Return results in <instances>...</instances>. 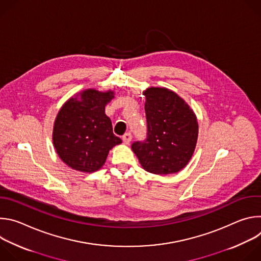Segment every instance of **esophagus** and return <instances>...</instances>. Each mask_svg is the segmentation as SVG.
<instances>
[{"instance_id":"1","label":"esophagus","mask_w":261,"mask_h":261,"mask_svg":"<svg viewBox=\"0 0 261 261\" xmlns=\"http://www.w3.org/2000/svg\"><path fill=\"white\" fill-rule=\"evenodd\" d=\"M131 139H132V134H131L130 132L124 134V136H123V141H124L126 144H129L130 141H131Z\"/></svg>"}]
</instances>
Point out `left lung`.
<instances>
[{
  "mask_svg": "<svg viewBox=\"0 0 261 261\" xmlns=\"http://www.w3.org/2000/svg\"><path fill=\"white\" fill-rule=\"evenodd\" d=\"M146 139L131 147L142 168L155 174L181 170L190 161L198 137L194 111L177 94L166 88L144 91Z\"/></svg>",
  "mask_w": 261,
  "mask_h": 261,
  "instance_id": "1",
  "label": "left lung"
}]
</instances>
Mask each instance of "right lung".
I'll return each instance as SVG.
<instances>
[{
    "mask_svg": "<svg viewBox=\"0 0 261 261\" xmlns=\"http://www.w3.org/2000/svg\"><path fill=\"white\" fill-rule=\"evenodd\" d=\"M114 97L110 90L88 89L61 107L54 125L53 142L61 160L72 169L97 171L111 148L122 143L105 115V105Z\"/></svg>",
    "mask_w": 261,
    "mask_h": 261,
    "instance_id": "add662e5",
    "label": "right lung"
}]
</instances>
